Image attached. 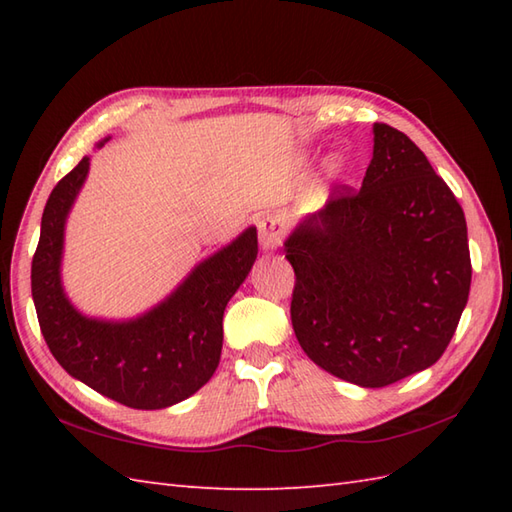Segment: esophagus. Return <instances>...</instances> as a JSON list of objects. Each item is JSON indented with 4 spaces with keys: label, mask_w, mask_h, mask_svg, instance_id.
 <instances>
[{
    "label": "esophagus",
    "mask_w": 512,
    "mask_h": 512,
    "mask_svg": "<svg viewBox=\"0 0 512 512\" xmlns=\"http://www.w3.org/2000/svg\"><path fill=\"white\" fill-rule=\"evenodd\" d=\"M284 233H286L284 220L277 215H268L259 222V244H262L264 250L279 248L281 242H284Z\"/></svg>",
    "instance_id": "1"
}]
</instances>
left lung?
Instances as JSON below:
<instances>
[{
  "mask_svg": "<svg viewBox=\"0 0 512 512\" xmlns=\"http://www.w3.org/2000/svg\"><path fill=\"white\" fill-rule=\"evenodd\" d=\"M290 319L310 361L387 387L447 350L471 290L460 202L409 136L374 125L363 187H334L284 244Z\"/></svg>",
  "mask_w": 512,
  "mask_h": 512,
  "instance_id": "left-lung-1",
  "label": "left lung"
}]
</instances>
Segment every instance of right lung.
Returning <instances> with one entry per match:
<instances>
[{
    "mask_svg": "<svg viewBox=\"0 0 512 512\" xmlns=\"http://www.w3.org/2000/svg\"><path fill=\"white\" fill-rule=\"evenodd\" d=\"M88 169L85 156L57 182L43 209L30 273L41 334L65 372L99 394L132 409L171 407L209 383L220 365L224 308L255 264L257 228H246L235 242L195 266L143 317H83L63 292L61 255L65 217Z\"/></svg>",
    "mask_w": 512,
    "mask_h": 512,
    "instance_id": "add662e5",
    "label": "right lung"
}]
</instances>
